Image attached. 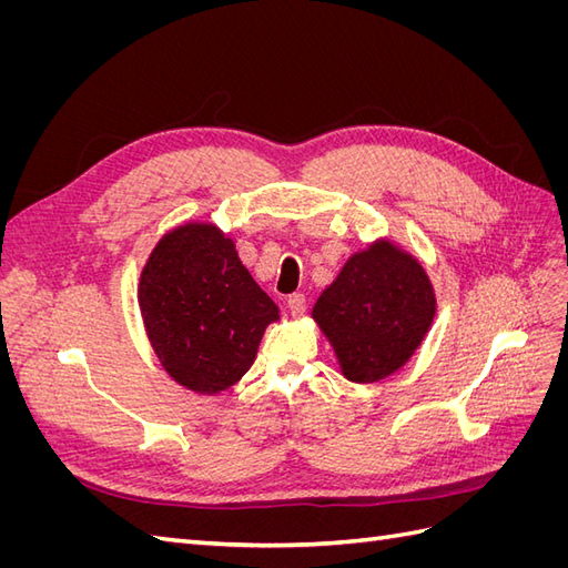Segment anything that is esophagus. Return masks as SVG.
<instances>
[{
    "mask_svg": "<svg viewBox=\"0 0 568 568\" xmlns=\"http://www.w3.org/2000/svg\"><path fill=\"white\" fill-rule=\"evenodd\" d=\"M286 305H288V311H291V315H303L305 313V296L303 294H291L288 296V301H286Z\"/></svg>",
    "mask_w": 568,
    "mask_h": 568,
    "instance_id": "1",
    "label": "esophagus"
}]
</instances>
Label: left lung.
<instances>
[{"instance_id":"left-lung-1","label":"left lung","mask_w":568,"mask_h":568,"mask_svg":"<svg viewBox=\"0 0 568 568\" xmlns=\"http://www.w3.org/2000/svg\"><path fill=\"white\" fill-rule=\"evenodd\" d=\"M434 315L436 296L424 267L388 242L355 253L313 307L343 374L357 384L400 369Z\"/></svg>"}]
</instances>
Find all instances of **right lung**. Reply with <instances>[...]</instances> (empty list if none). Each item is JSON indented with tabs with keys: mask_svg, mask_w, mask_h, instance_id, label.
Wrapping results in <instances>:
<instances>
[{
	"mask_svg": "<svg viewBox=\"0 0 568 568\" xmlns=\"http://www.w3.org/2000/svg\"><path fill=\"white\" fill-rule=\"evenodd\" d=\"M151 346L189 390L217 393L251 369L267 324L280 311L215 225L192 222L168 232L140 280Z\"/></svg>",
	"mask_w": 568,
	"mask_h": 568,
	"instance_id": "right-lung-1",
	"label": "right lung"
}]
</instances>
